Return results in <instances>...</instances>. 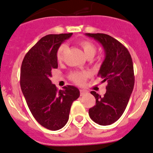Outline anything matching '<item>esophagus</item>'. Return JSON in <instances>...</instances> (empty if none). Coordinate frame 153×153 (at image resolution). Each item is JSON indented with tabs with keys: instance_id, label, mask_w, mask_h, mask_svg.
I'll list each match as a JSON object with an SVG mask.
<instances>
[{
	"instance_id": "34e87169",
	"label": "esophagus",
	"mask_w": 153,
	"mask_h": 153,
	"mask_svg": "<svg viewBox=\"0 0 153 153\" xmlns=\"http://www.w3.org/2000/svg\"><path fill=\"white\" fill-rule=\"evenodd\" d=\"M79 91H80V95H81V96H83V95H85V94L87 93V92H86L85 90H80Z\"/></svg>"
}]
</instances>
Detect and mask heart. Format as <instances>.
<instances>
[{
	"label": "heart",
	"instance_id": "heart-1",
	"mask_svg": "<svg viewBox=\"0 0 153 153\" xmlns=\"http://www.w3.org/2000/svg\"><path fill=\"white\" fill-rule=\"evenodd\" d=\"M78 44L85 53V56L89 59L95 56L97 51V47L95 44L88 39H80L78 41ZM67 51V45L66 44H61L58 47L56 52V58L58 61H62ZM90 76V73L87 71H73L68 75L70 80L74 82L76 85H82Z\"/></svg>",
	"mask_w": 153,
	"mask_h": 153
}]
</instances>
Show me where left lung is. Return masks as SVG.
<instances>
[{"label":"left lung","instance_id":"obj_1","mask_svg":"<svg viewBox=\"0 0 153 153\" xmlns=\"http://www.w3.org/2000/svg\"><path fill=\"white\" fill-rule=\"evenodd\" d=\"M102 45L105 58L97 76L108 83L104 96L92 91L95 105L89 109L91 119L102 126L112 124L124 112L134 85V74L129 52L120 42L102 33H86Z\"/></svg>","mask_w":153,"mask_h":153}]
</instances>
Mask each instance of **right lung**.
Instances as JSON below:
<instances>
[{
    "instance_id": "1",
    "label": "right lung",
    "mask_w": 153,
    "mask_h": 153,
    "mask_svg": "<svg viewBox=\"0 0 153 153\" xmlns=\"http://www.w3.org/2000/svg\"><path fill=\"white\" fill-rule=\"evenodd\" d=\"M72 33L48 35L42 37L24 58L20 85L32 116L41 126L56 131L63 128L69 117L72 102L79 97V90L67 85L58 90L53 85L51 71L58 68L56 52Z\"/></svg>"
}]
</instances>
